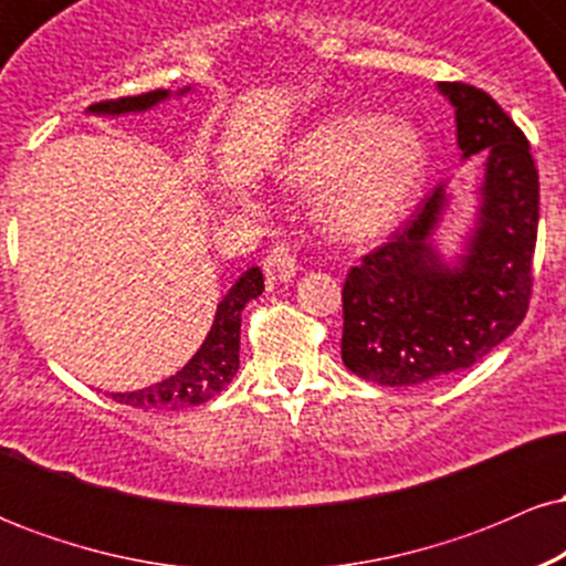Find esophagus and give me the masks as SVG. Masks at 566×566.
I'll return each mask as SVG.
<instances>
[{"label": "esophagus", "mask_w": 566, "mask_h": 566, "mask_svg": "<svg viewBox=\"0 0 566 566\" xmlns=\"http://www.w3.org/2000/svg\"><path fill=\"white\" fill-rule=\"evenodd\" d=\"M263 271L265 276L274 279V282H290L297 271V261H295V250H292L290 242H276L269 250L263 261Z\"/></svg>", "instance_id": "1"}]
</instances>
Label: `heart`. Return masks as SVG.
Segmentation results:
<instances>
[{"instance_id":"b5f03b06","label":"heart","mask_w":566,"mask_h":566,"mask_svg":"<svg viewBox=\"0 0 566 566\" xmlns=\"http://www.w3.org/2000/svg\"><path fill=\"white\" fill-rule=\"evenodd\" d=\"M423 135L380 114H333L290 148L282 178L319 191V218L343 239H367L409 210L426 178Z\"/></svg>"}]
</instances>
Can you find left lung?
<instances>
[{"label":"left lung","instance_id":"1","mask_svg":"<svg viewBox=\"0 0 566 566\" xmlns=\"http://www.w3.org/2000/svg\"><path fill=\"white\" fill-rule=\"evenodd\" d=\"M463 157L484 151L482 216L460 269L431 250L444 188L420 199L343 284V365L380 386H418L476 365L527 316L541 180L530 140L484 90L441 82Z\"/></svg>","mask_w":566,"mask_h":566}]
</instances>
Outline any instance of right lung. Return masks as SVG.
<instances>
[{"instance_id": "obj_1", "label": "right lung", "mask_w": 566, "mask_h": 566, "mask_svg": "<svg viewBox=\"0 0 566 566\" xmlns=\"http://www.w3.org/2000/svg\"><path fill=\"white\" fill-rule=\"evenodd\" d=\"M170 95L167 90H151V93L108 97V101L93 103L90 112L95 114H125V112H146L154 103L165 101ZM263 292L261 269L244 271V276L229 290L218 305L216 322H212L210 335L193 354V359L175 373L172 378L148 386L133 394H112L114 401L129 405L135 409H186L210 401L229 386L239 369V329H242V311L250 301H255Z\"/></svg>"}]
</instances>
